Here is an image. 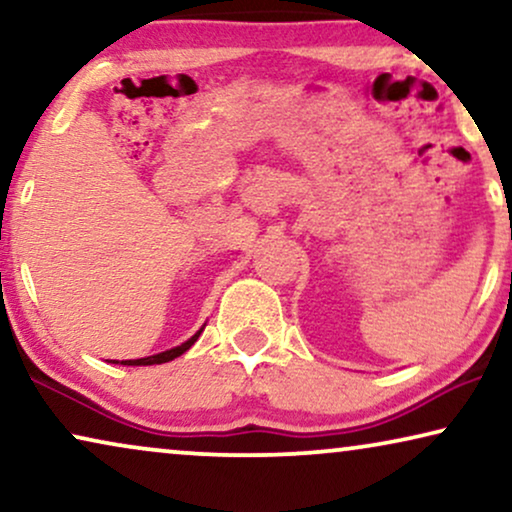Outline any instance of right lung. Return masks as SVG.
Here are the masks:
<instances>
[{
  "label": "right lung",
  "mask_w": 512,
  "mask_h": 512,
  "mask_svg": "<svg viewBox=\"0 0 512 512\" xmlns=\"http://www.w3.org/2000/svg\"><path fill=\"white\" fill-rule=\"evenodd\" d=\"M200 333H202V328L198 333L193 335V338H188L186 342H181L179 347H172V349H167V352H160V354H153V356H146V359H132V361H121L123 366H153V363H167V361H172V359H177V356H181L184 352H188V349H191L193 345H195V340L200 338ZM114 363H118V361H114Z\"/></svg>",
  "instance_id": "1"
}]
</instances>
